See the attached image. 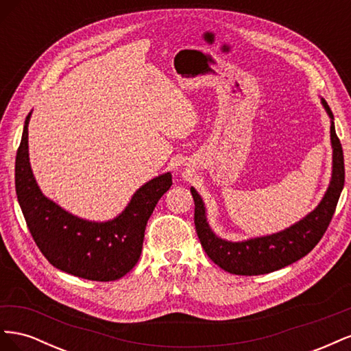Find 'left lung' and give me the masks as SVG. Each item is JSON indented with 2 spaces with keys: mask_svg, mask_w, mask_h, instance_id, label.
Segmentation results:
<instances>
[{
  "mask_svg": "<svg viewBox=\"0 0 351 351\" xmlns=\"http://www.w3.org/2000/svg\"><path fill=\"white\" fill-rule=\"evenodd\" d=\"M324 108L331 119L332 143V177L321 204L294 226L277 234L250 239L246 241H227L214 234L206 221L204 202L192 187L195 200V226L202 247L219 268L236 275H261L281 269L287 265L302 259L309 253L322 236L332 219L341 190L344 187V155L335 133L334 115L322 99Z\"/></svg>",
  "mask_w": 351,
  "mask_h": 351,
  "instance_id": "left-lung-1",
  "label": "left lung"
}]
</instances>
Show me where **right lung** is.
Wrapping results in <instances>:
<instances>
[{
	"label": "right lung",
	"mask_w": 351,
	"mask_h": 351,
	"mask_svg": "<svg viewBox=\"0 0 351 351\" xmlns=\"http://www.w3.org/2000/svg\"><path fill=\"white\" fill-rule=\"evenodd\" d=\"M26 117L16 156V193L27 228L48 262L74 277L114 281L133 269L145 228L158 200L171 187V174L152 178L133 195L121 214L107 222L74 217L42 195L29 162Z\"/></svg>",
	"instance_id": "1"
}]
</instances>
